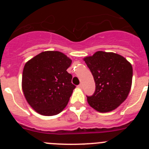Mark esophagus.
I'll use <instances>...</instances> for the list:
<instances>
[{
  "mask_svg": "<svg viewBox=\"0 0 149 149\" xmlns=\"http://www.w3.org/2000/svg\"><path fill=\"white\" fill-rule=\"evenodd\" d=\"M78 87H79V88H82V87H83V85H82L81 84H80L79 86H78Z\"/></svg>",
  "mask_w": 149,
  "mask_h": 149,
  "instance_id": "esophagus-1",
  "label": "esophagus"
}]
</instances>
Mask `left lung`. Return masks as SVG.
<instances>
[{
    "instance_id": "obj_1",
    "label": "left lung",
    "mask_w": 149,
    "mask_h": 149,
    "mask_svg": "<svg viewBox=\"0 0 149 149\" xmlns=\"http://www.w3.org/2000/svg\"><path fill=\"white\" fill-rule=\"evenodd\" d=\"M84 60L96 85L94 94L87 96L88 104L100 112L116 109L130 92L133 79L131 64L118 54L103 51H98Z\"/></svg>"
}]
</instances>
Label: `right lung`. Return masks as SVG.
Here are the masks:
<instances>
[{
    "instance_id": "add662e5",
    "label": "right lung",
    "mask_w": 149,
    "mask_h": 149,
    "mask_svg": "<svg viewBox=\"0 0 149 149\" xmlns=\"http://www.w3.org/2000/svg\"><path fill=\"white\" fill-rule=\"evenodd\" d=\"M72 61L58 51H45L25 64L22 90L29 104L39 114H59L69 101L76 86L67 72Z\"/></svg>"
}]
</instances>
